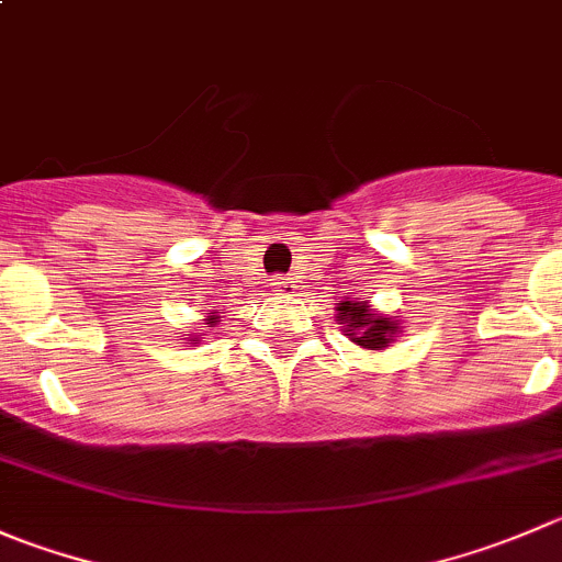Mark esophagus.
<instances>
[{"instance_id":"obj_1","label":"esophagus","mask_w":562,"mask_h":562,"mask_svg":"<svg viewBox=\"0 0 562 562\" xmlns=\"http://www.w3.org/2000/svg\"><path fill=\"white\" fill-rule=\"evenodd\" d=\"M269 285H271V291H277V293H293V288H296V285H293L291 277H285V274L271 277Z\"/></svg>"}]
</instances>
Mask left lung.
I'll return each instance as SVG.
<instances>
[{
    "mask_svg": "<svg viewBox=\"0 0 562 562\" xmlns=\"http://www.w3.org/2000/svg\"><path fill=\"white\" fill-rule=\"evenodd\" d=\"M337 321L346 324L348 340L368 348V351H381L401 331L395 318L375 313V310H370L368 302H340L337 304Z\"/></svg>",
    "mask_w": 562,
    "mask_h": 562,
    "instance_id": "1",
    "label": "left lung"
}]
</instances>
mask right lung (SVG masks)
Here are the masks:
<instances>
[{
	"label": "right lung",
	"mask_w": 562,
	"mask_h": 562,
	"mask_svg": "<svg viewBox=\"0 0 562 562\" xmlns=\"http://www.w3.org/2000/svg\"><path fill=\"white\" fill-rule=\"evenodd\" d=\"M216 321H220V315H214V313H211V315H209V318H205V324H211V326H214V324H216ZM189 340H192V342H194V340H200V337H198V335H192V337H189Z\"/></svg>",
	"instance_id": "add662e5"
}]
</instances>
